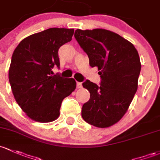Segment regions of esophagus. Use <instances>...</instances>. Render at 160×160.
Wrapping results in <instances>:
<instances>
[{
	"label": "esophagus",
	"instance_id": "1",
	"mask_svg": "<svg viewBox=\"0 0 160 160\" xmlns=\"http://www.w3.org/2000/svg\"><path fill=\"white\" fill-rule=\"evenodd\" d=\"M82 87H83V85H82V83H80V82H77V87L78 89L80 88H82Z\"/></svg>",
	"mask_w": 160,
	"mask_h": 160
}]
</instances>
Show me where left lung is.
Returning a JSON list of instances; mask_svg holds the SVG:
<instances>
[{
    "label": "left lung",
    "instance_id": "8db88e82",
    "mask_svg": "<svg viewBox=\"0 0 160 160\" xmlns=\"http://www.w3.org/2000/svg\"><path fill=\"white\" fill-rule=\"evenodd\" d=\"M74 37L101 78L100 86L88 80L83 83L90 97L82 107V117L94 127H109L123 117L137 92L139 53L132 43L105 29H77Z\"/></svg>",
    "mask_w": 160,
    "mask_h": 160
}]
</instances>
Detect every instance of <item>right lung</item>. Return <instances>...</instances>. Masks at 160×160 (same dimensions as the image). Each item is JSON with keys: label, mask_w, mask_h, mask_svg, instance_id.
<instances>
[{"label": "right lung", "mask_w": 160, "mask_h": 160, "mask_svg": "<svg viewBox=\"0 0 160 160\" xmlns=\"http://www.w3.org/2000/svg\"><path fill=\"white\" fill-rule=\"evenodd\" d=\"M73 29L49 28L20 42L13 51L9 82L15 100L31 120L49 122L58 118L62 101L76 89L73 78L53 74L60 67L58 50L70 42Z\"/></svg>", "instance_id": "right-lung-1"}]
</instances>
